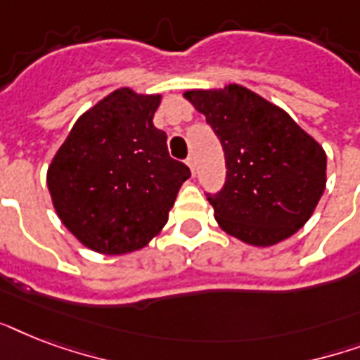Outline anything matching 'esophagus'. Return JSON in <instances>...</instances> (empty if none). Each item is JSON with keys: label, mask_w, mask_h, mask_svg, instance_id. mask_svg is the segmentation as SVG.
I'll return each mask as SVG.
<instances>
[{"label": "esophagus", "mask_w": 360, "mask_h": 360, "mask_svg": "<svg viewBox=\"0 0 360 360\" xmlns=\"http://www.w3.org/2000/svg\"><path fill=\"white\" fill-rule=\"evenodd\" d=\"M186 164H188V168H191L192 174H196V158H194V155H191V157L186 158Z\"/></svg>", "instance_id": "1"}]
</instances>
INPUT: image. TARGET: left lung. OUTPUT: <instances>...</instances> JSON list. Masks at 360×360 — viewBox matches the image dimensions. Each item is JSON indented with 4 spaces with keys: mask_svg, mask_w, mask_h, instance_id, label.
I'll return each instance as SVG.
<instances>
[{
    "mask_svg": "<svg viewBox=\"0 0 360 360\" xmlns=\"http://www.w3.org/2000/svg\"><path fill=\"white\" fill-rule=\"evenodd\" d=\"M183 97L224 149V188L207 198L220 228L252 246H273L301 230L325 192L323 147L288 112L239 84Z\"/></svg>",
    "mask_w": 360,
    "mask_h": 360,
    "instance_id": "obj_1",
    "label": "left lung"
}]
</instances>
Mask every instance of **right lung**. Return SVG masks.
Here are the masks:
<instances>
[{
  "instance_id": "obj_1",
  "label": "right lung",
  "mask_w": 360,
  "mask_h": 360,
  "mask_svg": "<svg viewBox=\"0 0 360 360\" xmlns=\"http://www.w3.org/2000/svg\"><path fill=\"white\" fill-rule=\"evenodd\" d=\"M162 95L120 87L76 120L46 172L59 220L89 250H140L168 222L191 169L153 124Z\"/></svg>"
}]
</instances>
